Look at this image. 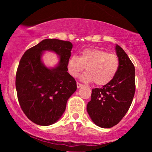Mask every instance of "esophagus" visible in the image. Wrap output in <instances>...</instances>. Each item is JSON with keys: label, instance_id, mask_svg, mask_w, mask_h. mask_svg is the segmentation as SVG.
Segmentation results:
<instances>
[{"label": "esophagus", "instance_id": "obj_1", "mask_svg": "<svg viewBox=\"0 0 152 152\" xmlns=\"http://www.w3.org/2000/svg\"><path fill=\"white\" fill-rule=\"evenodd\" d=\"M76 85H77V88H81V86H83V84H81V83H80L79 82H77V83H76Z\"/></svg>", "mask_w": 152, "mask_h": 152}]
</instances>
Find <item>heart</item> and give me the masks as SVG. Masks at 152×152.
<instances>
[{"mask_svg":"<svg viewBox=\"0 0 152 152\" xmlns=\"http://www.w3.org/2000/svg\"><path fill=\"white\" fill-rule=\"evenodd\" d=\"M119 61L114 53L105 50L86 48L81 56L74 55L69 59L68 71L73 77H76L86 67V73L81 78L83 81L92 82L97 86H104L112 81L118 69Z\"/></svg>","mask_w":152,"mask_h":152,"instance_id":"1","label":"heart"}]
</instances>
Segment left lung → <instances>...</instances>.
<instances>
[{
  "mask_svg": "<svg viewBox=\"0 0 152 152\" xmlns=\"http://www.w3.org/2000/svg\"><path fill=\"white\" fill-rule=\"evenodd\" d=\"M119 65L116 76L101 88L92 89L86 110L91 119L102 128L116 125L128 111L135 93V68L123 48L115 47Z\"/></svg>",
  "mask_w": 152,
  "mask_h": 152,
  "instance_id": "left-lung-1",
  "label": "left lung"
}]
</instances>
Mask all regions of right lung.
<instances>
[{
	"label": "right lung",
	"instance_id": "1",
	"mask_svg": "<svg viewBox=\"0 0 152 152\" xmlns=\"http://www.w3.org/2000/svg\"><path fill=\"white\" fill-rule=\"evenodd\" d=\"M72 48L70 41L45 39L26 50L20 59L15 76L17 96L24 114L36 124L49 126L60 119L68 99L77 88L67 72ZM45 51L59 56L55 67L48 68L42 63Z\"/></svg>",
	"mask_w": 152,
	"mask_h": 152
}]
</instances>
